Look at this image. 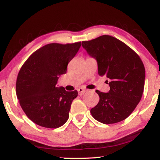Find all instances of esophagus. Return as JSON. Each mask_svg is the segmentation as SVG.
<instances>
[{
    "label": "esophagus",
    "instance_id": "obj_1",
    "mask_svg": "<svg viewBox=\"0 0 160 160\" xmlns=\"http://www.w3.org/2000/svg\"><path fill=\"white\" fill-rule=\"evenodd\" d=\"M78 94H79L80 96H82L86 92V90L82 88H80L78 89Z\"/></svg>",
    "mask_w": 160,
    "mask_h": 160
}]
</instances>
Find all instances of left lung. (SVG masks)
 <instances>
[{
  "label": "left lung",
  "mask_w": 160,
  "mask_h": 160,
  "mask_svg": "<svg viewBox=\"0 0 160 160\" xmlns=\"http://www.w3.org/2000/svg\"><path fill=\"white\" fill-rule=\"evenodd\" d=\"M82 47L96 59L99 76L108 78L110 90H96L99 102L90 110L97 121L104 124L126 119L137 107L143 93L145 70L138 55L120 40L103 35L82 42Z\"/></svg>",
  "instance_id": "1"
}]
</instances>
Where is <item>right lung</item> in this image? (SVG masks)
<instances>
[{
	"label": "right lung",
	"mask_w": 160,
	"mask_h": 160,
	"mask_svg": "<svg viewBox=\"0 0 160 160\" xmlns=\"http://www.w3.org/2000/svg\"><path fill=\"white\" fill-rule=\"evenodd\" d=\"M81 42L44 46L29 56L22 66L16 82L20 106L34 123L56 128L66 122L77 90L68 92L56 85L66 74L68 64L76 55Z\"/></svg>",
	"instance_id": "obj_1"
}]
</instances>
